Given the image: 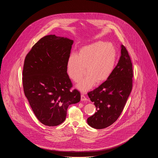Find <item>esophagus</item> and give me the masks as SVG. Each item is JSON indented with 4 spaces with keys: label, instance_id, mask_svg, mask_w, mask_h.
I'll use <instances>...</instances> for the list:
<instances>
[{
    "label": "esophagus",
    "instance_id": "esophagus-1",
    "mask_svg": "<svg viewBox=\"0 0 158 158\" xmlns=\"http://www.w3.org/2000/svg\"><path fill=\"white\" fill-rule=\"evenodd\" d=\"M81 101H87V98H86V97L84 95H83L82 94L81 95Z\"/></svg>",
    "mask_w": 158,
    "mask_h": 158
}]
</instances>
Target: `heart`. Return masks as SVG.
<instances>
[{
	"label": "heart",
	"instance_id": "obj_1",
	"mask_svg": "<svg viewBox=\"0 0 158 158\" xmlns=\"http://www.w3.org/2000/svg\"><path fill=\"white\" fill-rule=\"evenodd\" d=\"M117 58L115 47L111 43L97 41L86 45L76 54H71L67 61L69 78L77 82L85 73L86 74L76 85L77 89L85 92L95 84L104 82L113 72Z\"/></svg>",
	"mask_w": 158,
	"mask_h": 158
}]
</instances>
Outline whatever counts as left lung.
<instances>
[{"mask_svg": "<svg viewBox=\"0 0 158 158\" xmlns=\"http://www.w3.org/2000/svg\"><path fill=\"white\" fill-rule=\"evenodd\" d=\"M121 48L120 60L110 76L88 93L97 112L87 119V123L96 129L107 127L118 119L132 89V63L126 48L123 45Z\"/></svg>", "mask_w": 158, "mask_h": 158, "instance_id": "obj_1", "label": "left lung"}]
</instances>
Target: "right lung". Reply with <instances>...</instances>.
<instances>
[{
	"instance_id": "right-lung-1",
	"label": "right lung",
	"mask_w": 158,
	"mask_h": 158,
	"mask_svg": "<svg viewBox=\"0 0 158 158\" xmlns=\"http://www.w3.org/2000/svg\"><path fill=\"white\" fill-rule=\"evenodd\" d=\"M73 41L49 35L41 38L25 57L23 88L38 120L47 126L65 120L69 105L79 102L81 94L70 91L67 61Z\"/></svg>"
}]
</instances>
